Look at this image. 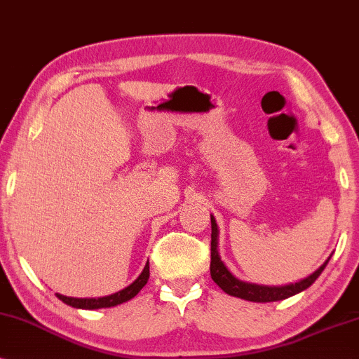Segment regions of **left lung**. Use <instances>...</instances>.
<instances>
[{"label":"left lung","mask_w":359,"mask_h":359,"mask_svg":"<svg viewBox=\"0 0 359 359\" xmlns=\"http://www.w3.org/2000/svg\"><path fill=\"white\" fill-rule=\"evenodd\" d=\"M210 219H212V262H210V274H212V279L217 283L218 287H222L228 295H233V297H240L245 300H250V302H276V300H284L287 297H292V295L302 292L307 287H310L317 277L322 274L325 266L328 264L330 256L327 261L323 262L322 266L318 267L313 274H310L305 279L299 280L295 284H287V285H257L251 283H245V280H240L235 277L231 272L228 271V267L223 264L222 257L218 255V226L217 222H215V217L210 215Z\"/></svg>","instance_id":"obj_1"}]
</instances>
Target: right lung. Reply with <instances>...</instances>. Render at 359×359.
Returning a JSON list of instances; mask_svg holds the SVG:
<instances>
[{
  "label": "right lung",
  "instance_id": "1",
  "mask_svg": "<svg viewBox=\"0 0 359 359\" xmlns=\"http://www.w3.org/2000/svg\"><path fill=\"white\" fill-rule=\"evenodd\" d=\"M147 279H149V261L146 262L144 269H142L140 277H137L135 283L128 285V287H124L123 290H119L116 294L104 295V297H98V299H76V297H67V295H62V294H55V295L62 300V302L75 309H85V310L108 309L123 302H128V300L136 297L137 292H140V290L147 284Z\"/></svg>",
  "mask_w": 359,
  "mask_h": 359
}]
</instances>
